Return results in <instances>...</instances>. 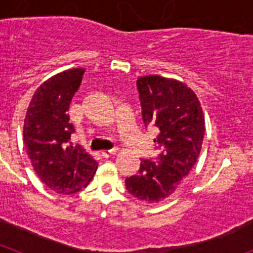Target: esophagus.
Instances as JSON below:
<instances>
[{"mask_svg":"<svg viewBox=\"0 0 253 253\" xmlns=\"http://www.w3.org/2000/svg\"><path fill=\"white\" fill-rule=\"evenodd\" d=\"M116 152H118V149L114 148V149H109V151H102L101 152V156L104 158H109L110 156H113V154H115Z\"/></svg>","mask_w":253,"mask_h":253,"instance_id":"34e87169","label":"esophagus"}]
</instances>
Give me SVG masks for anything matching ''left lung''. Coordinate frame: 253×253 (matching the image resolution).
I'll use <instances>...</instances> for the list:
<instances>
[{
  "instance_id": "obj_1",
  "label": "left lung",
  "mask_w": 253,
  "mask_h": 253,
  "mask_svg": "<svg viewBox=\"0 0 253 253\" xmlns=\"http://www.w3.org/2000/svg\"><path fill=\"white\" fill-rule=\"evenodd\" d=\"M137 87L144 126L158 130L153 142L160 154L156 161L142 160L139 172L125 178V186L142 202L158 203L195 165L204 139V113L195 92L177 80L143 76Z\"/></svg>"
}]
</instances>
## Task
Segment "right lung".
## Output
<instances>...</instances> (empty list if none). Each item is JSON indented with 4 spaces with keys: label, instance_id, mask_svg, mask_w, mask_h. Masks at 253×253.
<instances>
[{
    "label": "right lung",
    "instance_id": "obj_1",
    "mask_svg": "<svg viewBox=\"0 0 253 253\" xmlns=\"http://www.w3.org/2000/svg\"><path fill=\"white\" fill-rule=\"evenodd\" d=\"M84 73V68H72L43 82L33 95L24 122V143L31 165L57 194L84 189L97 169L92 156L72 143L69 146L75 128L67 111Z\"/></svg>",
    "mask_w": 253,
    "mask_h": 253
}]
</instances>
